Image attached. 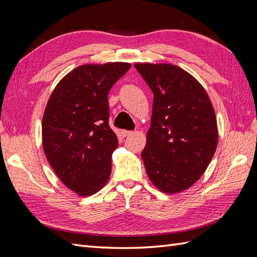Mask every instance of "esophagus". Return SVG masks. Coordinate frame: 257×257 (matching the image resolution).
<instances>
[{"label":"esophagus","instance_id":"1","mask_svg":"<svg viewBox=\"0 0 257 257\" xmlns=\"http://www.w3.org/2000/svg\"><path fill=\"white\" fill-rule=\"evenodd\" d=\"M121 135H122L123 137H127V136L132 135V132H131V131H122V132H121Z\"/></svg>","mask_w":257,"mask_h":257}]
</instances>
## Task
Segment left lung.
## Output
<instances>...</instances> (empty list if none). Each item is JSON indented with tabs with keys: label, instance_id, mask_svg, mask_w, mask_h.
<instances>
[{
	"label": "left lung",
	"instance_id": "8db88e82",
	"mask_svg": "<svg viewBox=\"0 0 257 257\" xmlns=\"http://www.w3.org/2000/svg\"><path fill=\"white\" fill-rule=\"evenodd\" d=\"M153 92L151 126L142 152L148 177L161 192L180 193L198 181L216 146V116L206 90L181 67L135 63Z\"/></svg>",
	"mask_w": 257,
	"mask_h": 257
}]
</instances>
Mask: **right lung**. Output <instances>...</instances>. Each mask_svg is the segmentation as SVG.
Returning <instances> with one entry per match:
<instances>
[{"instance_id":"add662e5","label":"right lung","mask_w":257,"mask_h":257,"mask_svg":"<svg viewBox=\"0 0 257 257\" xmlns=\"http://www.w3.org/2000/svg\"><path fill=\"white\" fill-rule=\"evenodd\" d=\"M131 68L125 62L84 64L52 91L42 122L43 149L54 173L79 196L107 183L118 139L108 125V93Z\"/></svg>"}]
</instances>
